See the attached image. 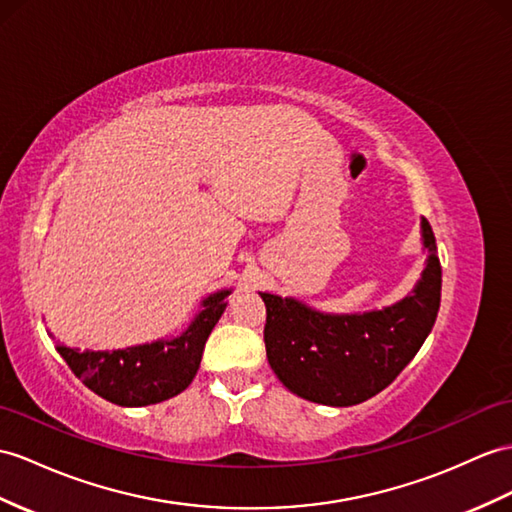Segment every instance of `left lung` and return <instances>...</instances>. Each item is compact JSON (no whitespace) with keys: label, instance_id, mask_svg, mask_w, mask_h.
<instances>
[{"label":"left lung","instance_id":"obj_1","mask_svg":"<svg viewBox=\"0 0 512 512\" xmlns=\"http://www.w3.org/2000/svg\"><path fill=\"white\" fill-rule=\"evenodd\" d=\"M426 267L400 302L365 313H323L302 299L260 293L265 347L291 393L326 406H354L386 389L428 339L441 306V263L430 223L421 219Z\"/></svg>","mask_w":512,"mask_h":512}]
</instances>
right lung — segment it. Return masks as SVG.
Listing matches in <instances>:
<instances>
[{"label": "right lung", "instance_id": "add662e5", "mask_svg": "<svg viewBox=\"0 0 512 512\" xmlns=\"http://www.w3.org/2000/svg\"><path fill=\"white\" fill-rule=\"evenodd\" d=\"M232 289L202 299L193 321L178 336L121 350H78L56 345L71 371L104 400L119 406H149L176 397L189 386L202 363L208 334L228 306Z\"/></svg>", "mask_w": 512, "mask_h": 512}]
</instances>
